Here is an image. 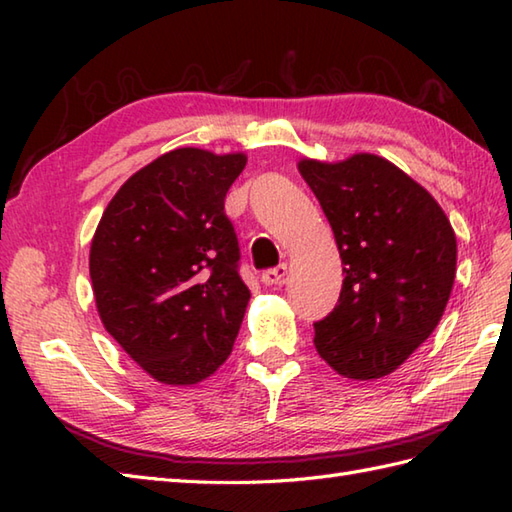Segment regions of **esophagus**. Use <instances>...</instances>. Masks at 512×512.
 Segmentation results:
<instances>
[{
	"label": "esophagus",
	"mask_w": 512,
	"mask_h": 512,
	"mask_svg": "<svg viewBox=\"0 0 512 512\" xmlns=\"http://www.w3.org/2000/svg\"><path fill=\"white\" fill-rule=\"evenodd\" d=\"M286 275H288V266L286 264H279L275 268H266L264 273H262V281H264L266 286H277V284H281V281L286 279Z\"/></svg>",
	"instance_id": "obj_1"
}]
</instances>
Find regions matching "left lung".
Returning <instances> with one entry per match:
<instances>
[{"instance_id":"1","label":"left lung","mask_w":512,"mask_h":512,"mask_svg":"<svg viewBox=\"0 0 512 512\" xmlns=\"http://www.w3.org/2000/svg\"><path fill=\"white\" fill-rule=\"evenodd\" d=\"M343 262L339 303L314 323V347L334 372L369 380L394 372L436 330L453 288L458 242L440 204L389 160H301Z\"/></svg>"}]
</instances>
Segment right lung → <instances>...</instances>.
<instances>
[{
	"instance_id": "add662e5",
	"label": "right lung",
	"mask_w": 512,
	"mask_h": 512,
	"mask_svg": "<svg viewBox=\"0 0 512 512\" xmlns=\"http://www.w3.org/2000/svg\"><path fill=\"white\" fill-rule=\"evenodd\" d=\"M244 154L182 147L136 171L90 248L105 330L165 385H195L233 350L250 292L224 198Z\"/></svg>"
}]
</instances>
